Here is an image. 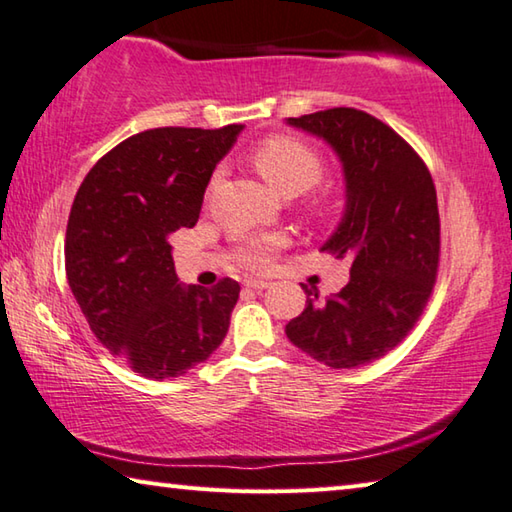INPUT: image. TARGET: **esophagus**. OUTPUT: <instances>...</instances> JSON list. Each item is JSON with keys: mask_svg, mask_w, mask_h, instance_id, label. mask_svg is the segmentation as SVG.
I'll list each match as a JSON object with an SVG mask.
<instances>
[{"mask_svg": "<svg viewBox=\"0 0 512 512\" xmlns=\"http://www.w3.org/2000/svg\"><path fill=\"white\" fill-rule=\"evenodd\" d=\"M244 287L250 289V291H264V289L271 287V282H266V280H246Z\"/></svg>", "mask_w": 512, "mask_h": 512, "instance_id": "obj_1", "label": "esophagus"}]
</instances>
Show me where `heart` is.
I'll list each match as a JSON object with an SVG mask.
<instances>
[{
	"mask_svg": "<svg viewBox=\"0 0 512 512\" xmlns=\"http://www.w3.org/2000/svg\"><path fill=\"white\" fill-rule=\"evenodd\" d=\"M255 169L282 196H298L323 178L325 162L307 142L291 135H271L253 151ZM275 241L253 244L241 250V262L250 268H266L273 259Z\"/></svg>",
	"mask_w": 512,
	"mask_h": 512,
	"instance_id": "b5f03b06",
	"label": "heart"
}]
</instances>
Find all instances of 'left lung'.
Returning a JSON list of instances; mask_svg holds the SVG:
<instances>
[{"mask_svg":"<svg viewBox=\"0 0 512 512\" xmlns=\"http://www.w3.org/2000/svg\"><path fill=\"white\" fill-rule=\"evenodd\" d=\"M332 146L343 164L345 212L323 250L350 259V282L316 289L287 325L289 341L329 368L384 357L418 323L436 284L440 216L427 164L384 121L357 108L289 117Z\"/></svg>","mask_w":512,"mask_h":512,"instance_id":"1","label":"left lung"}]
</instances>
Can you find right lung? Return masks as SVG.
<instances>
[{"label": "right lung", "instance_id": "add662e5", "mask_svg": "<svg viewBox=\"0 0 512 512\" xmlns=\"http://www.w3.org/2000/svg\"><path fill=\"white\" fill-rule=\"evenodd\" d=\"M241 128L137 133L76 192L65 235L69 289L97 341L146 379L185 375L228 334L239 282L183 287L167 239L196 225L212 171Z\"/></svg>", "mask_w": 512, "mask_h": 512}]
</instances>
